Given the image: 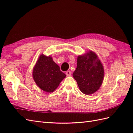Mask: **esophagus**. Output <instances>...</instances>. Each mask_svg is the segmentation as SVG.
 Listing matches in <instances>:
<instances>
[{"label": "esophagus", "mask_w": 133, "mask_h": 133, "mask_svg": "<svg viewBox=\"0 0 133 133\" xmlns=\"http://www.w3.org/2000/svg\"><path fill=\"white\" fill-rule=\"evenodd\" d=\"M66 75L67 76H70L71 75V71L70 70H68L66 71Z\"/></svg>", "instance_id": "esophagus-1"}]
</instances>
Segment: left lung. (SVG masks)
<instances>
[{
	"label": "left lung",
	"mask_w": 133,
	"mask_h": 133,
	"mask_svg": "<svg viewBox=\"0 0 133 133\" xmlns=\"http://www.w3.org/2000/svg\"><path fill=\"white\" fill-rule=\"evenodd\" d=\"M73 76L83 94L90 95L98 91L104 76L103 64L98 55L91 50L79 55L77 66Z\"/></svg>",
	"instance_id": "obj_1"
}]
</instances>
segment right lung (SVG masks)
I'll use <instances>...</instances> for the list:
<instances>
[{
	"label": "right lung",
	"mask_w": 133,
	"mask_h": 133,
	"mask_svg": "<svg viewBox=\"0 0 133 133\" xmlns=\"http://www.w3.org/2000/svg\"><path fill=\"white\" fill-rule=\"evenodd\" d=\"M66 77L60 70L50 55L41 54L36 62L33 70V78L36 84L47 92H53L59 84Z\"/></svg>",
	"instance_id": "obj_1"
}]
</instances>
